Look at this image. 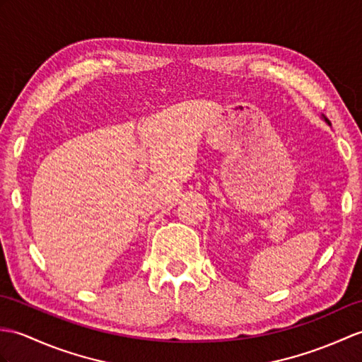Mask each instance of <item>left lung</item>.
<instances>
[{
	"label": "left lung",
	"instance_id": "obj_1",
	"mask_svg": "<svg viewBox=\"0 0 362 362\" xmlns=\"http://www.w3.org/2000/svg\"><path fill=\"white\" fill-rule=\"evenodd\" d=\"M325 122H329V120H327V119H325Z\"/></svg>",
	"mask_w": 362,
	"mask_h": 362
}]
</instances>
